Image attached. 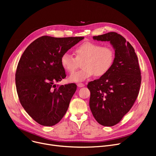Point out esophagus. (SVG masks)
Here are the masks:
<instances>
[{"mask_svg": "<svg viewBox=\"0 0 156 156\" xmlns=\"http://www.w3.org/2000/svg\"><path fill=\"white\" fill-rule=\"evenodd\" d=\"M78 87H85V85L82 83H78Z\"/></svg>", "mask_w": 156, "mask_h": 156, "instance_id": "obj_1", "label": "esophagus"}]
</instances>
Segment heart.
<instances>
[{"instance_id":"b5f03b06","label":"heart","mask_w":156,"mask_h":156,"mask_svg":"<svg viewBox=\"0 0 156 156\" xmlns=\"http://www.w3.org/2000/svg\"><path fill=\"white\" fill-rule=\"evenodd\" d=\"M75 57L64 53L61 57V64L63 69L73 73L82 62L83 68L73 74L69 80L73 82L83 81L94 75L100 77L106 75L112 67L115 61L116 52L111 45H102L92 42H85L78 46L75 51Z\"/></svg>"}]
</instances>
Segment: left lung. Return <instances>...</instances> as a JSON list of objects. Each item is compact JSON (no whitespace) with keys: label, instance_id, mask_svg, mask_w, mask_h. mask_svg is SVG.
Listing matches in <instances>:
<instances>
[{"label":"left lung","instance_id":"8db88e82","mask_svg":"<svg viewBox=\"0 0 156 156\" xmlns=\"http://www.w3.org/2000/svg\"><path fill=\"white\" fill-rule=\"evenodd\" d=\"M93 38L109 41L116 52L110 71L87 85L94 117L99 124L112 126L120 122L136 99L142 80L140 68L133 47L122 35L109 32Z\"/></svg>","mask_w":156,"mask_h":156}]
</instances>
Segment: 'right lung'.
<instances>
[{
    "label": "right lung",
    "instance_id": "add662e5",
    "mask_svg": "<svg viewBox=\"0 0 156 156\" xmlns=\"http://www.w3.org/2000/svg\"><path fill=\"white\" fill-rule=\"evenodd\" d=\"M83 38L42 36L22 54L15 75L16 90L23 108L38 124L54 126L66 112L77 86L54 83L66 76L61 55Z\"/></svg>",
    "mask_w": 156,
    "mask_h": 156
}]
</instances>
